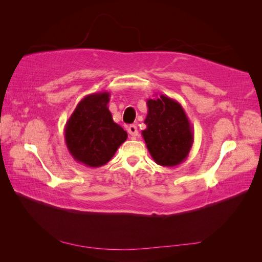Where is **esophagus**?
Segmentation results:
<instances>
[{"label":"esophagus","instance_id":"34e87169","mask_svg":"<svg viewBox=\"0 0 262 262\" xmlns=\"http://www.w3.org/2000/svg\"><path fill=\"white\" fill-rule=\"evenodd\" d=\"M128 132H129V134L130 136L132 137V138H136V137H138V128H137V125H134V124H130L129 126H128Z\"/></svg>","mask_w":262,"mask_h":262}]
</instances>
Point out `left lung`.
I'll use <instances>...</instances> for the list:
<instances>
[{"label": "left lung", "mask_w": 262, "mask_h": 262, "mask_svg": "<svg viewBox=\"0 0 262 262\" xmlns=\"http://www.w3.org/2000/svg\"><path fill=\"white\" fill-rule=\"evenodd\" d=\"M146 129L142 131L148 152L156 164L166 167L179 165L193 144L192 126L184 108L165 95L147 99Z\"/></svg>", "instance_id": "1"}]
</instances>
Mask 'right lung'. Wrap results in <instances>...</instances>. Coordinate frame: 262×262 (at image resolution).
Masks as SVG:
<instances>
[{
    "label": "right lung",
    "mask_w": 262,
    "mask_h": 262,
    "mask_svg": "<svg viewBox=\"0 0 262 262\" xmlns=\"http://www.w3.org/2000/svg\"><path fill=\"white\" fill-rule=\"evenodd\" d=\"M109 96L108 92L87 95L66 124L64 139L70 154L89 167L107 164L128 138V133L113 120Z\"/></svg>",
    "instance_id": "right-lung-1"
}]
</instances>
